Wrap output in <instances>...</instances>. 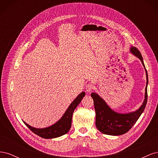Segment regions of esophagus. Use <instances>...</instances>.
<instances>
[{
	"mask_svg": "<svg viewBox=\"0 0 158 158\" xmlns=\"http://www.w3.org/2000/svg\"><path fill=\"white\" fill-rule=\"evenodd\" d=\"M94 89V86L92 84H88L86 85V86H85V89H86V92H91Z\"/></svg>",
	"mask_w": 158,
	"mask_h": 158,
	"instance_id": "34e87169",
	"label": "esophagus"
}]
</instances>
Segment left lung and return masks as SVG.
Returning <instances> with one entry per match:
<instances>
[{
	"label": "left lung",
	"instance_id": "8db88e82",
	"mask_svg": "<svg viewBox=\"0 0 158 158\" xmlns=\"http://www.w3.org/2000/svg\"><path fill=\"white\" fill-rule=\"evenodd\" d=\"M130 52L139 59L144 66L146 76V85L145 88L144 99L141 106L135 111L121 113L114 111L110 107L106 101L96 93L91 94L94 99L95 117V126L98 130L105 135L111 136L122 135L127 132L135 125L146 107L148 94L147 87L148 84V76L143 58L140 52L135 47H130Z\"/></svg>",
	"mask_w": 158,
	"mask_h": 158
}]
</instances>
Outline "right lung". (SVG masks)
<instances>
[{
    "label": "right lung",
    "mask_w": 158,
    "mask_h": 158,
    "mask_svg": "<svg viewBox=\"0 0 158 158\" xmlns=\"http://www.w3.org/2000/svg\"><path fill=\"white\" fill-rule=\"evenodd\" d=\"M85 95V94L84 92H81L74 99V101L70 103L67 109L66 110L64 114L59 120L49 127L37 128L30 126L24 121H23V123L33 133H35V135L41 138H46V139H51V138H55L63 136L69 131L71 127L73 112L76 107L82 101Z\"/></svg>",
    "instance_id": "right-lung-1"
}]
</instances>
